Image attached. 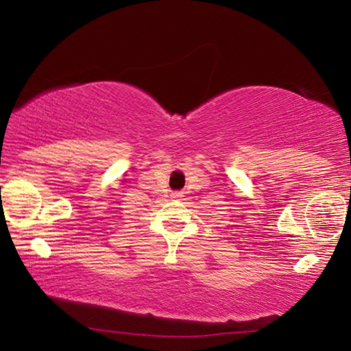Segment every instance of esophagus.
Returning a JSON list of instances; mask_svg holds the SVG:
<instances>
[{
  "label": "esophagus",
  "instance_id": "obj_1",
  "mask_svg": "<svg viewBox=\"0 0 351 351\" xmlns=\"http://www.w3.org/2000/svg\"><path fill=\"white\" fill-rule=\"evenodd\" d=\"M171 198L180 199V198H182V193L181 192H173V193H171Z\"/></svg>",
  "mask_w": 351,
  "mask_h": 351
}]
</instances>
